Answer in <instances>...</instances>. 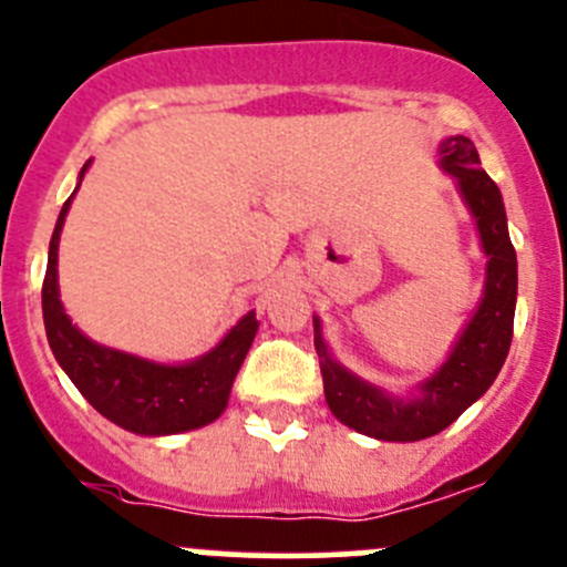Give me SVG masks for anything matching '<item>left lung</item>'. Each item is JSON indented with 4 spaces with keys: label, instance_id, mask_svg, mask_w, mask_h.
I'll return each mask as SVG.
<instances>
[{
    "label": "left lung",
    "instance_id": "left-lung-1",
    "mask_svg": "<svg viewBox=\"0 0 567 567\" xmlns=\"http://www.w3.org/2000/svg\"><path fill=\"white\" fill-rule=\"evenodd\" d=\"M440 165L445 174L456 176L488 260L484 299L443 367L419 385V396L399 399L348 372L331 359L320 320L315 318V350L320 355L329 410L344 426L389 443H415L454 424L494 383L514 337L516 249L508 236L503 195L486 171H481L478 152L464 135H451L440 143Z\"/></svg>",
    "mask_w": 567,
    "mask_h": 567
}]
</instances>
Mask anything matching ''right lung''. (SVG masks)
I'll list each match as a JSON object with an SVG mask.
<instances>
[{
  "instance_id": "1",
  "label": "right lung",
  "mask_w": 567,
  "mask_h": 567,
  "mask_svg": "<svg viewBox=\"0 0 567 567\" xmlns=\"http://www.w3.org/2000/svg\"><path fill=\"white\" fill-rule=\"evenodd\" d=\"M86 168L89 163L81 168L79 178H83ZM70 200L73 198L64 200L59 212L43 279V320L53 359L100 415L127 432L163 437L217 421L228 408L238 369L258 333L255 312L244 315L217 348L187 363H154L92 342L75 329L59 301V234L70 212Z\"/></svg>"
}]
</instances>
